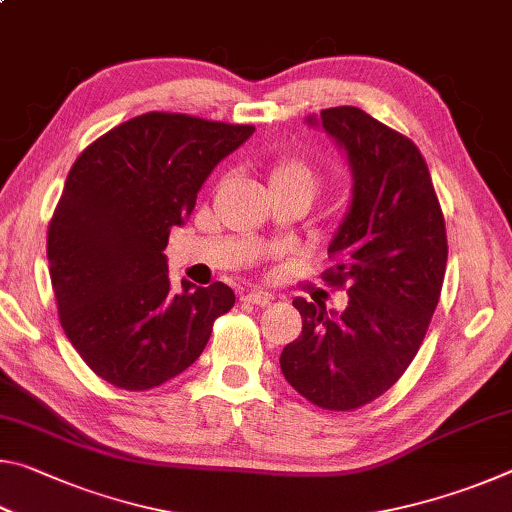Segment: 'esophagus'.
Returning <instances> with one entry per match:
<instances>
[{"mask_svg": "<svg viewBox=\"0 0 512 512\" xmlns=\"http://www.w3.org/2000/svg\"><path fill=\"white\" fill-rule=\"evenodd\" d=\"M244 300L246 302H250V305H257V307H266V305H271V300H273V296L271 293H266V291H259V289H253V291H248L246 296H244Z\"/></svg>", "mask_w": 512, "mask_h": 512, "instance_id": "esophagus-1", "label": "esophagus"}]
</instances>
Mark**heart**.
Listing matches in <instances>:
<instances>
[{
    "label": "heart",
    "mask_w": 512,
    "mask_h": 512,
    "mask_svg": "<svg viewBox=\"0 0 512 512\" xmlns=\"http://www.w3.org/2000/svg\"><path fill=\"white\" fill-rule=\"evenodd\" d=\"M318 183L320 178L314 167L300 158H282L273 162L271 169H268V185L300 189V192H305L309 198L316 194Z\"/></svg>",
    "instance_id": "heart-1"
}]
</instances>
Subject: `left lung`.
Wrapping results in <instances>:
<instances>
[{"mask_svg": "<svg viewBox=\"0 0 512 512\" xmlns=\"http://www.w3.org/2000/svg\"><path fill=\"white\" fill-rule=\"evenodd\" d=\"M307 124L323 126L352 169L350 210L323 273L350 298L341 314L293 300L302 332L282 350L280 368L311 404L354 411L386 393L420 350L445 280V219L409 137L354 106L327 108Z\"/></svg>", "mask_w": 512, "mask_h": 512, "instance_id": "1", "label": "left lung"}]
</instances>
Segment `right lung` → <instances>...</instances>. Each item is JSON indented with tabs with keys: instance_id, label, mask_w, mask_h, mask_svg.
<instances>
[{
	"instance_id": "obj_1",
	"label": "right lung",
	"mask_w": 512,
	"mask_h": 512,
	"mask_svg": "<svg viewBox=\"0 0 512 512\" xmlns=\"http://www.w3.org/2000/svg\"><path fill=\"white\" fill-rule=\"evenodd\" d=\"M255 126L146 112L94 140L69 169L49 221L58 318L108 384L149 391L201 357L214 320L235 305L223 282L173 293L167 248L198 189Z\"/></svg>"
}]
</instances>
